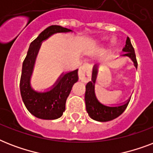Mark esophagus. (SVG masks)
I'll use <instances>...</instances> for the list:
<instances>
[{
    "instance_id": "obj_1",
    "label": "esophagus",
    "mask_w": 153,
    "mask_h": 153,
    "mask_svg": "<svg viewBox=\"0 0 153 153\" xmlns=\"http://www.w3.org/2000/svg\"><path fill=\"white\" fill-rule=\"evenodd\" d=\"M91 67L90 64L82 65L80 67L79 71V80L83 82H88L91 79Z\"/></svg>"
}]
</instances>
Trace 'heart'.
Wrapping results in <instances>:
<instances>
[{
    "label": "heart",
    "instance_id": "1",
    "mask_svg": "<svg viewBox=\"0 0 153 153\" xmlns=\"http://www.w3.org/2000/svg\"><path fill=\"white\" fill-rule=\"evenodd\" d=\"M117 44V39L115 38H112L111 40H110V43H109V47L110 48H114V47L116 46Z\"/></svg>",
    "mask_w": 153,
    "mask_h": 153
}]
</instances>
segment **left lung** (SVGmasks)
<instances>
[{
	"mask_svg": "<svg viewBox=\"0 0 153 153\" xmlns=\"http://www.w3.org/2000/svg\"><path fill=\"white\" fill-rule=\"evenodd\" d=\"M123 53L122 57H128L133 62L134 67L137 68V62L136 59L135 51L133 45L131 44L130 39L127 37L126 47L122 49ZM98 74V65L95 64L93 67L92 71V78L91 81L89 82L86 86V94H85V102H86V109L88 113L89 116L93 120L97 121L105 122V121H112L119 117L125 110L128 104L130 98L126 102L118 105H107L102 104L98 100L95 95L94 86H95L96 79Z\"/></svg>",
	"mask_w": 153,
	"mask_h": 153,
	"instance_id": "8db88e82",
	"label": "left lung"
}]
</instances>
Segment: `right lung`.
<instances>
[{"label": "right lung", "mask_w": 153, "mask_h": 153, "mask_svg": "<svg viewBox=\"0 0 153 153\" xmlns=\"http://www.w3.org/2000/svg\"><path fill=\"white\" fill-rule=\"evenodd\" d=\"M73 31L59 25H51L44 29L31 43L22 66L20 88L22 100L28 111L38 118L55 120L59 118L65 111L66 102L72 86L79 80L78 69L62 73L51 87L45 91H35L31 85L37 55L42 42L55 33H67Z\"/></svg>", "instance_id": "right-lung-1"}]
</instances>
